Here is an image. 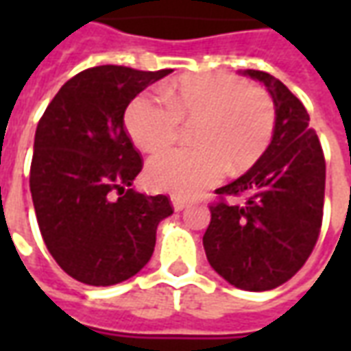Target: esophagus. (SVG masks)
Wrapping results in <instances>:
<instances>
[{"label": "esophagus", "instance_id": "obj_1", "mask_svg": "<svg viewBox=\"0 0 351 351\" xmlns=\"http://www.w3.org/2000/svg\"><path fill=\"white\" fill-rule=\"evenodd\" d=\"M173 206H175V210H184L188 206V201L182 197H173Z\"/></svg>", "mask_w": 351, "mask_h": 351}]
</instances>
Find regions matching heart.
<instances>
[{
  "mask_svg": "<svg viewBox=\"0 0 351 351\" xmlns=\"http://www.w3.org/2000/svg\"><path fill=\"white\" fill-rule=\"evenodd\" d=\"M191 148L156 156L146 169L154 190L195 197L218 182L226 167L243 173L269 150L276 105L263 86L231 73H195L163 86V99L138 95L125 110L131 141L154 154L176 141L180 123H193Z\"/></svg>",
  "mask_w": 351,
  "mask_h": 351,
  "instance_id": "obj_1",
  "label": "heart"
}]
</instances>
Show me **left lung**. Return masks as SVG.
<instances>
[{"instance_id": "8db88e82", "label": "left lung", "mask_w": 351, "mask_h": 351, "mask_svg": "<svg viewBox=\"0 0 351 351\" xmlns=\"http://www.w3.org/2000/svg\"><path fill=\"white\" fill-rule=\"evenodd\" d=\"M244 73L269 88L276 131L248 173L216 190L203 246L208 263L229 284L267 291L291 278L316 246L324 220L325 158L301 101L269 73Z\"/></svg>"}]
</instances>
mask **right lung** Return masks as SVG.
<instances>
[{"instance_id": "right-lung-1", "label": "right lung", "mask_w": 351, "mask_h": 351, "mask_svg": "<svg viewBox=\"0 0 351 351\" xmlns=\"http://www.w3.org/2000/svg\"><path fill=\"white\" fill-rule=\"evenodd\" d=\"M171 69L99 65L60 88L37 123L29 190L43 241L69 276L88 286L131 278L152 258L167 195L131 188L143 158L123 112Z\"/></svg>"}]
</instances>
